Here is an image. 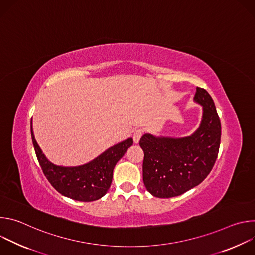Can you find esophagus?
Here are the masks:
<instances>
[{
  "label": "esophagus",
  "instance_id": "1",
  "mask_svg": "<svg viewBox=\"0 0 255 255\" xmlns=\"http://www.w3.org/2000/svg\"><path fill=\"white\" fill-rule=\"evenodd\" d=\"M142 134H143V132H142L141 129H137V130L134 131V133H133V140H134L135 143H138V142H139V140H140Z\"/></svg>",
  "mask_w": 255,
  "mask_h": 255
}]
</instances>
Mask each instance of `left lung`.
<instances>
[{"label": "left lung", "mask_w": 255, "mask_h": 255, "mask_svg": "<svg viewBox=\"0 0 255 255\" xmlns=\"http://www.w3.org/2000/svg\"><path fill=\"white\" fill-rule=\"evenodd\" d=\"M194 101L203 108L198 129L190 136L173 138L144 134L143 183L156 198H171L200 185L212 170L221 139V122L209 93L197 88Z\"/></svg>", "instance_id": "obj_1"}]
</instances>
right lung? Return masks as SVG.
I'll list each match as a JSON object with an SVG mask.
<instances>
[{"label":"right lung","mask_w":255,"mask_h":255,"mask_svg":"<svg viewBox=\"0 0 255 255\" xmlns=\"http://www.w3.org/2000/svg\"><path fill=\"white\" fill-rule=\"evenodd\" d=\"M31 137L36 156L51 186L64 197L81 202L101 199L110 189L113 170L133 144L128 138L108 148L98 157L79 166H61L50 162L34 137L31 121Z\"/></svg>","instance_id":"1"}]
</instances>
